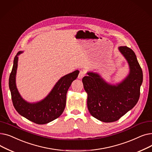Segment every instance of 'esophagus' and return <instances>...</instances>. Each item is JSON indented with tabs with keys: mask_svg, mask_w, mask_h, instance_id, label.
Returning a JSON list of instances; mask_svg holds the SVG:
<instances>
[{
	"mask_svg": "<svg viewBox=\"0 0 152 152\" xmlns=\"http://www.w3.org/2000/svg\"><path fill=\"white\" fill-rule=\"evenodd\" d=\"M85 75H86L85 71H84L83 70L80 71V72H79V75H78V79H82L85 76Z\"/></svg>",
	"mask_w": 152,
	"mask_h": 152,
	"instance_id": "esophagus-1",
	"label": "esophagus"
}]
</instances>
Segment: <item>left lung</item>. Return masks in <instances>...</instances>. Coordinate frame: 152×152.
Returning <instances> with one entry per match:
<instances>
[{"instance_id":"left-lung-1","label":"left lung","mask_w":152,"mask_h":152,"mask_svg":"<svg viewBox=\"0 0 152 152\" xmlns=\"http://www.w3.org/2000/svg\"><path fill=\"white\" fill-rule=\"evenodd\" d=\"M119 50L128 61L130 73L121 83L111 86L96 73H88L83 78L84 88L87 93V108L91 115L99 120L116 121L131 110L140 97L143 81L142 68L134 51L126 46Z\"/></svg>"}]
</instances>
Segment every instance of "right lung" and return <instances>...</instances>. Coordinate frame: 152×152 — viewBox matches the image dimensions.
Segmentation results:
<instances>
[{
    "mask_svg": "<svg viewBox=\"0 0 152 152\" xmlns=\"http://www.w3.org/2000/svg\"><path fill=\"white\" fill-rule=\"evenodd\" d=\"M21 53L22 52H18L15 57L9 77V88L13 105L20 115L32 122L38 124L51 122L63 113L66 105L67 91L71 83L77 78L79 71L76 70L62 77L45 99L31 104L21 98L16 87L15 76L18 65V55Z\"/></svg>",
    "mask_w": 152,
    "mask_h": 152,
    "instance_id": "1",
    "label": "right lung"
}]
</instances>
